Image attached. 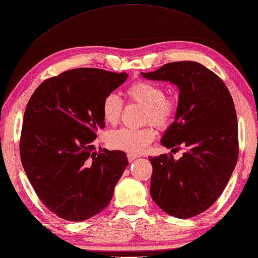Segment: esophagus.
Masks as SVG:
<instances>
[{"mask_svg":"<svg viewBox=\"0 0 258 258\" xmlns=\"http://www.w3.org/2000/svg\"><path fill=\"white\" fill-rule=\"evenodd\" d=\"M127 160L130 161V162H132L133 160H135V159L138 158V156H135V154H132V153H127Z\"/></svg>","mask_w":258,"mask_h":258,"instance_id":"34e87169","label":"esophagus"}]
</instances>
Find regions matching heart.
<instances>
[{"label":"heart","mask_w":258,"mask_h":258,"mask_svg":"<svg viewBox=\"0 0 258 258\" xmlns=\"http://www.w3.org/2000/svg\"><path fill=\"white\" fill-rule=\"evenodd\" d=\"M125 95L132 102L144 107V123H151L159 130H166L174 123L178 110L175 97L166 96L161 86L150 81H137L126 89ZM123 113V101L115 93L107 95L101 104V114L106 123H118ZM156 133L151 126L143 128H119L108 137L110 147L121 151L140 154L147 150Z\"/></svg>","instance_id":"heart-1"}]
</instances>
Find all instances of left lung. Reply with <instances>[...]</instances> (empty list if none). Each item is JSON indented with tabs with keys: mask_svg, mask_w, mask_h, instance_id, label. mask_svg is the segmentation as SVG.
Returning <instances> with one entry per match:
<instances>
[{
	"mask_svg": "<svg viewBox=\"0 0 258 258\" xmlns=\"http://www.w3.org/2000/svg\"><path fill=\"white\" fill-rule=\"evenodd\" d=\"M141 74L179 89L175 121L161 144L172 150L187 148L179 160L172 154L149 157L153 168L150 194L172 217H195L218 200L236 167L239 150L232 97L217 74L191 60Z\"/></svg>",
	"mask_w": 258,
	"mask_h": 258,
	"instance_id": "1",
	"label": "left lung"
}]
</instances>
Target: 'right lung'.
<instances>
[{
  "label": "right lung",
  "mask_w": 258,
  "mask_h": 258,
  "mask_svg": "<svg viewBox=\"0 0 258 258\" xmlns=\"http://www.w3.org/2000/svg\"><path fill=\"white\" fill-rule=\"evenodd\" d=\"M127 79L125 72L82 68L45 80L23 115L20 157L43 204L68 221L101 212L128 161L119 150L95 151L105 127L104 98Z\"/></svg>",
  "instance_id": "1"
}]
</instances>
